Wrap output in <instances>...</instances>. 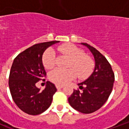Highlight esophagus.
<instances>
[{"label":"esophagus","mask_w":129,"mask_h":129,"mask_svg":"<svg viewBox=\"0 0 129 129\" xmlns=\"http://www.w3.org/2000/svg\"><path fill=\"white\" fill-rule=\"evenodd\" d=\"M63 87V86H62V85H58V84H56V88L57 89H61Z\"/></svg>","instance_id":"34e87169"}]
</instances>
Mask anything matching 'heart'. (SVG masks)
Instances as JSON below:
<instances>
[{
  "mask_svg": "<svg viewBox=\"0 0 129 129\" xmlns=\"http://www.w3.org/2000/svg\"><path fill=\"white\" fill-rule=\"evenodd\" d=\"M57 50L66 54L70 58L68 68L63 70L55 68L49 73L48 77L52 82L58 85H63L75 78L77 73L79 78L85 79L92 73L94 68V62L90 56L85 55L84 51L73 44L61 45ZM43 63L45 68L51 69L56 63V53L52 48H48L43 55ZM76 71H75V70Z\"/></svg>",
  "mask_w": 129,
  "mask_h": 129,
  "instance_id": "b5f03b06",
  "label": "heart"
}]
</instances>
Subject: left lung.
<instances>
[{
  "mask_svg": "<svg viewBox=\"0 0 129 129\" xmlns=\"http://www.w3.org/2000/svg\"><path fill=\"white\" fill-rule=\"evenodd\" d=\"M92 53L95 59V68L88 78L78 84L82 90H74L68 102L74 109L82 113H91L97 111L111 95L115 75L111 64L99 51L86 43H81Z\"/></svg>",
  "mask_w": 129,
  "mask_h": 129,
  "instance_id": "1",
  "label": "left lung"
}]
</instances>
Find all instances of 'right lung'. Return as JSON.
Returning <instances> with one entry per match:
<instances>
[{"label":"right lung","instance_id":"obj_1","mask_svg":"<svg viewBox=\"0 0 129 129\" xmlns=\"http://www.w3.org/2000/svg\"><path fill=\"white\" fill-rule=\"evenodd\" d=\"M59 42L53 41L35 44L19 54L13 61L9 77L10 90L14 102L25 113L39 115L51 105L56 91L54 84L48 81L45 88L41 90L36 84L46 76L42 61L44 52Z\"/></svg>","mask_w":129,"mask_h":129}]
</instances>
